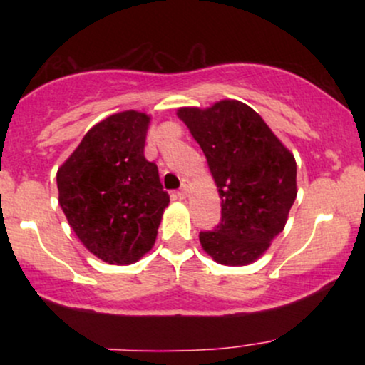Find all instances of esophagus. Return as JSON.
<instances>
[{"label":"esophagus","instance_id":"1","mask_svg":"<svg viewBox=\"0 0 365 365\" xmlns=\"http://www.w3.org/2000/svg\"><path fill=\"white\" fill-rule=\"evenodd\" d=\"M188 188H190V182H188V180H183L182 187H180V192H178V195L182 197V199H183V197H187Z\"/></svg>","mask_w":365,"mask_h":365}]
</instances>
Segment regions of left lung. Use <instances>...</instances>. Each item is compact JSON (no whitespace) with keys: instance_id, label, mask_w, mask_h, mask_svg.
I'll return each mask as SVG.
<instances>
[{"instance_id":"obj_1","label":"left lung","mask_w":365,"mask_h":365,"mask_svg":"<svg viewBox=\"0 0 365 365\" xmlns=\"http://www.w3.org/2000/svg\"><path fill=\"white\" fill-rule=\"evenodd\" d=\"M178 116L206 154L221 197L220 225L200 232V244L225 266L254 262L283 232L295 202L293 154L244 103L182 108Z\"/></svg>"}]
</instances>
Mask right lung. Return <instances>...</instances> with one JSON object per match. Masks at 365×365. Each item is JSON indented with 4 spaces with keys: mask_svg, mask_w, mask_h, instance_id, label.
Listing matches in <instances>:
<instances>
[{
    "mask_svg": "<svg viewBox=\"0 0 365 365\" xmlns=\"http://www.w3.org/2000/svg\"><path fill=\"white\" fill-rule=\"evenodd\" d=\"M149 116L99 121L58 170L60 206L75 235L108 264H132L154 245L170 195L144 156Z\"/></svg>",
    "mask_w": 365,
    "mask_h": 365,
    "instance_id": "1",
    "label": "right lung"
}]
</instances>
